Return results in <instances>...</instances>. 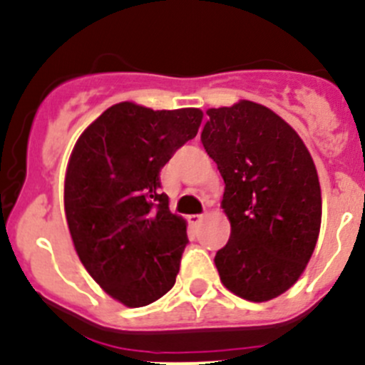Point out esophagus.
<instances>
[{"label":"esophagus","mask_w":365,"mask_h":365,"mask_svg":"<svg viewBox=\"0 0 365 365\" xmlns=\"http://www.w3.org/2000/svg\"><path fill=\"white\" fill-rule=\"evenodd\" d=\"M203 217H205L203 214H194V215H189V221H190V225L200 226L201 222H203Z\"/></svg>","instance_id":"34e87169"}]
</instances>
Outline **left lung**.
<instances>
[{
  "label": "left lung",
  "mask_w": 365,
  "mask_h": 365,
  "mask_svg": "<svg viewBox=\"0 0 365 365\" xmlns=\"http://www.w3.org/2000/svg\"><path fill=\"white\" fill-rule=\"evenodd\" d=\"M201 143L225 180L232 233L215 253L222 285L269 302L298 282L321 228V187L302 137L264 105L208 108Z\"/></svg>",
  "instance_id": "8db88e82"
}]
</instances>
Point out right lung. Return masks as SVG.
<instances>
[{
	"instance_id": "right-lung-1",
	"label": "right lung",
	"mask_w": 365,
	"mask_h": 365,
	"mask_svg": "<svg viewBox=\"0 0 365 365\" xmlns=\"http://www.w3.org/2000/svg\"><path fill=\"white\" fill-rule=\"evenodd\" d=\"M200 108L151 110L112 105L71 153L63 207L74 250L100 287L130 309L171 291L187 242V222L169 210L160 169L194 139Z\"/></svg>"
}]
</instances>
